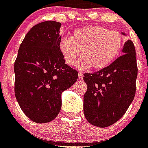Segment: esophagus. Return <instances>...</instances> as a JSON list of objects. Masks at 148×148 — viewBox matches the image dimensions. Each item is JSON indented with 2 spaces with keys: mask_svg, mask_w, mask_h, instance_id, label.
<instances>
[{
  "mask_svg": "<svg viewBox=\"0 0 148 148\" xmlns=\"http://www.w3.org/2000/svg\"><path fill=\"white\" fill-rule=\"evenodd\" d=\"M78 78H79V80H82L83 79L82 73H80V72H79V73H78Z\"/></svg>",
  "mask_w": 148,
  "mask_h": 148,
  "instance_id": "34e87169",
  "label": "esophagus"
}]
</instances>
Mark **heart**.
<instances>
[{
  "instance_id": "1",
  "label": "heart",
  "mask_w": 148,
  "mask_h": 148,
  "mask_svg": "<svg viewBox=\"0 0 148 148\" xmlns=\"http://www.w3.org/2000/svg\"><path fill=\"white\" fill-rule=\"evenodd\" d=\"M124 36L120 32L99 26H87L76 29L71 37L60 39L58 49L65 62L74 65L82 54L78 67L101 70L111 64L124 48Z\"/></svg>"
}]
</instances>
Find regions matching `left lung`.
Instances as JSON below:
<instances>
[{
  "label": "left lung",
  "mask_w": 148,
  "mask_h": 148,
  "mask_svg": "<svg viewBox=\"0 0 148 148\" xmlns=\"http://www.w3.org/2000/svg\"><path fill=\"white\" fill-rule=\"evenodd\" d=\"M123 55L106 68L84 74L87 90L84 97V113L93 125L106 128L124 116L133 101L138 76L135 48L125 42Z\"/></svg>",
  "instance_id": "obj_1"
}]
</instances>
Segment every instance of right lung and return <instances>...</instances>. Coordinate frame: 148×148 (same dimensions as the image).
Listing matches in <instances>:
<instances>
[{
  "label": "right lung",
  "instance_id": "add662e5",
  "mask_svg": "<svg viewBox=\"0 0 148 148\" xmlns=\"http://www.w3.org/2000/svg\"><path fill=\"white\" fill-rule=\"evenodd\" d=\"M62 23L45 21L27 32L14 62V92L20 108L32 122L55 119L62 107L61 95L78 79L58 49Z\"/></svg>",
  "mask_w": 148,
  "mask_h": 148
}]
</instances>
